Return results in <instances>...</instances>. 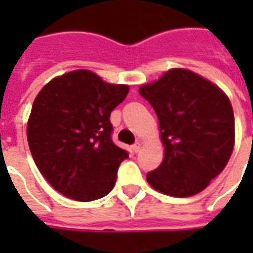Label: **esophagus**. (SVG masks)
<instances>
[{
	"mask_svg": "<svg viewBox=\"0 0 253 253\" xmlns=\"http://www.w3.org/2000/svg\"><path fill=\"white\" fill-rule=\"evenodd\" d=\"M141 148H142V143L141 142H137L135 145H132V150H134L135 153H138V152L141 150Z\"/></svg>",
	"mask_w": 253,
	"mask_h": 253,
	"instance_id": "1",
	"label": "esophagus"
}]
</instances>
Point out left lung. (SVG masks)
<instances>
[{
  "label": "left lung",
  "instance_id": "8db88e82",
  "mask_svg": "<svg viewBox=\"0 0 253 253\" xmlns=\"http://www.w3.org/2000/svg\"><path fill=\"white\" fill-rule=\"evenodd\" d=\"M139 94L159 118L164 159L146 180L165 195L187 198L201 192L228 164L234 148L230 100L215 84L175 67Z\"/></svg>",
  "mask_w": 253,
  "mask_h": 253
}]
</instances>
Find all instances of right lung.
<instances>
[{
	"label": "right lung",
	"mask_w": 253,
	"mask_h": 253,
	"mask_svg": "<svg viewBox=\"0 0 253 253\" xmlns=\"http://www.w3.org/2000/svg\"><path fill=\"white\" fill-rule=\"evenodd\" d=\"M128 89L81 69L52 78L35 97L27 123L31 154L63 196L90 202L114 188L128 154L111 139L110 115Z\"/></svg>",
	"instance_id": "add662e5"
}]
</instances>
